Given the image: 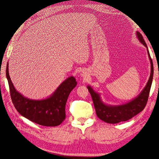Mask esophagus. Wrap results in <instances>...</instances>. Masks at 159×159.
<instances>
[{"label":"esophagus","instance_id":"obj_1","mask_svg":"<svg viewBox=\"0 0 159 159\" xmlns=\"http://www.w3.org/2000/svg\"><path fill=\"white\" fill-rule=\"evenodd\" d=\"M81 75H83V76H84V72H82V73H81Z\"/></svg>","mask_w":159,"mask_h":159}]
</instances>
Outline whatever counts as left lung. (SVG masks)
Wrapping results in <instances>:
<instances>
[{"label":"left lung","instance_id":"1","mask_svg":"<svg viewBox=\"0 0 159 159\" xmlns=\"http://www.w3.org/2000/svg\"><path fill=\"white\" fill-rule=\"evenodd\" d=\"M136 35L140 42L146 47L151 64V73L149 80L146 86L143 88L138 96L131 101L121 105H108L102 101L99 93L95 92L91 86L88 85L87 86L89 93L92 96L97 116L100 120L108 123L115 124L131 119L133 117L142 111L148 102L153 81V64L150 57L148 46L146 43L145 42L142 34L139 32L136 31Z\"/></svg>","mask_w":159,"mask_h":159}]
</instances>
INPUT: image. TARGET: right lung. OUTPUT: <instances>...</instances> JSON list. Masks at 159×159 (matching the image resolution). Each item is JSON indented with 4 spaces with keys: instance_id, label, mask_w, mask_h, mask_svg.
I'll use <instances>...</instances> for the list:
<instances>
[{
    "instance_id": "right-lung-1",
    "label": "right lung",
    "mask_w": 159,
    "mask_h": 159,
    "mask_svg": "<svg viewBox=\"0 0 159 159\" xmlns=\"http://www.w3.org/2000/svg\"><path fill=\"white\" fill-rule=\"evenodd\" d=\"M6 75L13 104L20 115L43 126L55 127L62 123L66 118L65 108L69 95L77 84L73 76L64 80L48 98L32 99L16 90L9 75L8 63Z\"/></svg>"
}]
</instances>
